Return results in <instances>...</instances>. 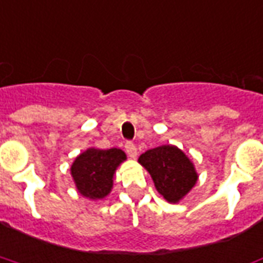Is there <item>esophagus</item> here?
<instances>
[{
    "instance_id": "obj_1",
    "label": "esophagus",
    "mask_w": 263,
    "mask_h": 263,
    "mask_svg": "<svg viewBox=\"0 0 263 263\" xmlns=\"http://www.w3.org/2000/svg\"><path fill=\"white\" fill-rule=\"evenodd\" d=\"M125 152L128 153V156L132 157V159H135L138 155V151H137V146L132 143V142H126L125 143Z\"/></svg>"
}]
</instances>
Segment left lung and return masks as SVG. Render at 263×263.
<instances>
[{"label":"left lung","mask_w":263,"mask_h":263,"mask_svg":"<svg viewBox=\"0 0 263 263\" xmlns=\"http://www.w3.org/2000/svg\"><path fill=\"white\" fill-rule=\"evenodd\" d=\"M139 164L145 167L157 192L168 203H178L195 186L198 173L191 159L174 145H163L142 153Z\"/></svg>","instance_id":"8db88e82"}]
</instances>
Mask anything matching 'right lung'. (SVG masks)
Returning a JSON list of instances; mask_svg holds the SVG:
<instances>
[{
    "label": "right lung",
    "mask_w": 263,
    "mask_h": 263,
    "mask_svg": "<svg viewBox=\"0 0 263 263\" xmlns=\"http://www.w3.org/2000/svg\"><path fill=\"white\" fill-rule=\"evenodd\" d=\"M125 160V152L117 147L107 151L89 147L82 152L71 166L78 192L92 201L106 198L112 190L117 168Z\"/></svg>",
    "instance_id": "1"
}]
</instances>
